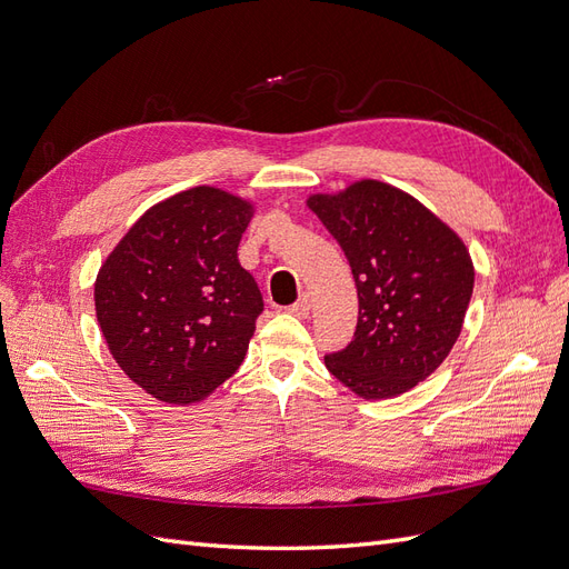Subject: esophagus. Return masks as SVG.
I'll return each mask as SVG.
<instances>
[{
  "label": "esophagus",
  "mask_w": 569,
  "mask_h": 569,
  "mask_svg": "<svg viewBox=\"0 0 569 569\" xmlns=\"http://www.w3.org/2000/svg\"><path fill=\"white\" fill-rule=\"evenodd\" d=\"M289 313L295 318H308V313H311V299L301 297L295 306H289Z\"/></svg>",
  "instance_id": "34e87169"
}]
</instances>
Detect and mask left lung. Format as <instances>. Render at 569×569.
Returning a JSON list of instances; mask_svg holds the SVG:
<instances>
[{
  "label": "left lung",
  "instance_id": "obj_1",
  "mask_svg": "<svg viewBox=\"0 0 569 569\" xmlns=\"http://www.w3.org/2000/svg\"><path fill=\"white\" fill-rule=\"evenodd\" d=\"M347 253L358 325L325 366L360 399L406 393L451 353L468 313L475 266L458 232L403 189L358 180L306 199Z\"/></svg>",
  "mask_w": 569,
  "mask_h": 569
}]
</instances>
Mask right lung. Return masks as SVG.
Here are the masks:
<instances>
[{
    "label": "right lung",
    "instance_id": "1",
    "mask_svg": "<svg viewBox=\"0 0 569 569\" xmlns=\"http://www.w3.org/2000/svg\"><path fill=\"white\" fill-rule=\"evenodd\" d=\"M253 203L199 184L153 203L101 263L94 311L130 380L189 406L242 366L263 297L237 247Z\"/></svg>",
    "mask_w": 569,
    "mask_h": 569
}]
</instances>
